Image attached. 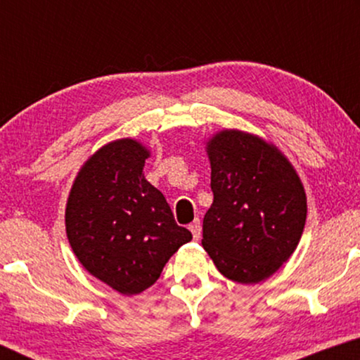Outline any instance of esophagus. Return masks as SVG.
Instances as JSON below:
<instances>
[{
  "label": "esophagus",
  "mask_w": 360,
  "mask_h": 360,
  "mask_svg": "<svg viewBox=\"0 0 360 360\" xmlns=\"http://www.w3.org/2000/svg\"><path fill=\"white\" fill-rule=\"evenodd\" d=\"M190 231H191V234H193V239L195 240H198L201 238V223H200V219H195L193 223L190 224Z\"/></svg>",
  "instance_id": "34e87169"
}]
</instances>
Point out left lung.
<instances>
[{
  "label": "left lung",
  "instance_id": "left-lung-1",
  "mask_svg": "<svg viewBox=\"0 0 360 360\" xmlns=\"http://www.w3.org/2000/svg\"><path fill=\"white\" fill-rule=\"evenodd\" d=\"M213 205L201 244L216 269L238 283H259L297 249L307 195L287 157L259 136L224 129L206 142Z\"/></svg>",
  "mask_w": 360,
  "mask_h": 360
}]
</instances>
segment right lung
Here are the masks:
<instances>
[{"mask_svg": "<svg viewBox=\"0 0 360 360\" xmlns=\"http://www.w3.org/2000/svg\"><path fill=\"white\" fill-rule=\"evenodd\" d=\"M150 152L134 139L103 146L78 172L65 210L67 238L80 264L122 295L144 292L191 240L165 196L146 180Z\"/></svg>", "mask_w": 360, "mask_h": 360, "instance_id": "1", "label": "right lung"}]
</instances>
